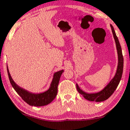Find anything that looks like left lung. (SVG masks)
<instances>
[{
	"mask_svg": "<svg viewBox=\"0 0 130 130\" xmlns=\"http://www.w3.org/2000/svg\"><path fill=\"white\" fill-rule=\"evenodd\" d=\"M111 27L112 32H113V36L116 42V48H117L118 55V65L117 71H116V75L114 78L111 81V82L108 84L106 87L102 91L97 93H94V94H88L85 92L83 91L77 85H76V88L77 90L80 94L83 95L84 98L86 99L87 100H89L91 101H96V102H101L106 100L107 99L109 98L113 93H114L115 89L118 86L120 81L121 80V77H122L123 70V56L122 54V51H121V45H120V42H119L118 39L116 36L113 27L111 25Z\"/></svg>",
	"mask_w": 130,
	"mask_h": 130,
	"instance_id": "8db88e82",
	"label": "left lung"
}]
</instances>
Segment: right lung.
<instances>
[{
	"mask_svg": "<svg viewBox=\"0 0 130 130\" xmlns=\"http://www.w3.org/2000/svg\"><path fill=\"white\" fill-rule=\"evenodd\" d=\"M8 76H9V81L12 86L14 88L15 91L19 95L22 100L28 105L34 106H42L50 103L53 101L56 98L57 94V86H58L59 82L60 77L61 74L63 73V70L57 72L54 74V78H53L51 87L47 91L44 93H40V94H32L29 92L27 91L24 89L19 88L12 79L7 68Z\"/></svg>",
	"mask_w": 130,
	"mask_h": 130,
	"instance_id": "add662e5",
	"label": "right lung"
}]
</instances>
